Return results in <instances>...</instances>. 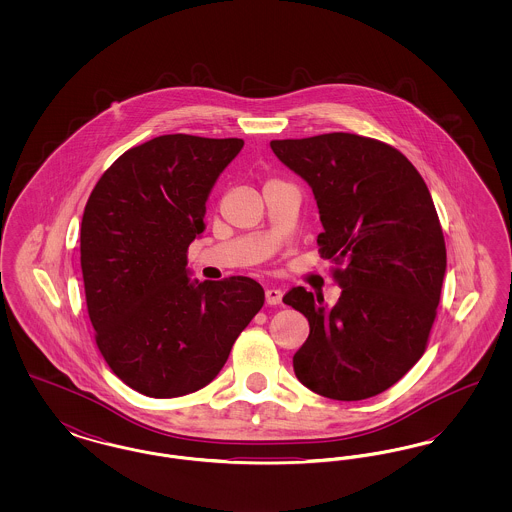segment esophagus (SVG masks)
<instances>
[{"label": "esophagus", "mask_w": 512, "mask_h": 512, "mask_svg": "<svg viewBox=\"0 0 512 512\" xmlns=\"http://www.w3.org/2000/svg\"><path fill=\"white\" fill-rule=\"evenodd\" d=\"M282 290H278V288H267V292H265V301H267V305H280L282 303Z\"/></svg>", "instance_id": "obj_1"}]
</instances>
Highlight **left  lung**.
<instances>
[{
    "mask_svg": "<svg viewBox=\"0 0 512 512\" xmlns=\"http://www.w3.org/2000/svg\"><path fill=\"white\" fill-rule=\"evenodd\" d=\"M270 147L313 188L318 253L340 265L332 309L301 286L282 299L311 328L295 376L330 399L374 397L416 365L436 320L447 253L432 195L401 151L374 138L332 132Z\"/></svg>",
    "mask_w": 512,
    "mask_h": 512,
    "instance_id": "8db88e82",
    "label": "left lung"
}]
</instances>
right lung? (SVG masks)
<instances>
[{
  "instance_id": "right-lung-1",
  "label": "right lung",
  "mask_w": 512,
  "mask_h": 512,
  "mask_svg": "<svg viewBox=\"0 0 512 512\" xmlns=\"http://www.w3.org/2000/svg\"><path fill=\"white\" fill-rule=\"evenodd\" d=\"M240 138L167 134L124 151L88 197L80 265L105 363L147 397L205 388L265 292L247 276L192 282L188 247Z\"/></svg>"
}]
</instances>
